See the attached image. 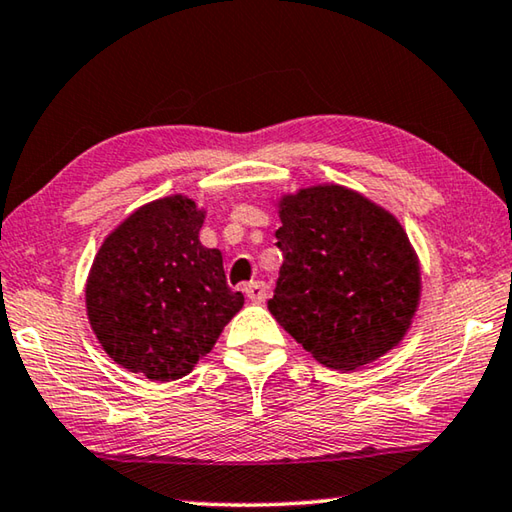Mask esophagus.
Wrapping results in <instances>:
<instances>
[{
  "label": "esophagus",
  "mask_w": 512,
  "mask_h": 512,
  "mask_svg": "<svg viewBox=\"0 0 512 512\" xmlns=\"http://www.w3.org/2000/svg\"><path fill=\"white\" fill-rule=\"evenodd\" d=\"M244 293L246 296L253 300V302H264L266 300V296H268V287L264 282H248V284H244Z\"/></svg>",
  "instance_id": "1"
}]
</instances>
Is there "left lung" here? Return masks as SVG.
<instances>
[{
	"label": "left lung",
	"mask_w": 512,
	"mask_h": 512,
	"mask_svg": "<svg viewBox=\"0 0 512 512\" xmlns=\"http://www.w3.org/2000/svg\"><path fill=\"white\" fill-rule=\"evenodd\" d=\"M280 266L268 311L318 363L357 370L393 350L420 302V264L400 221L341 185L277 203Z\"/></svg>",
	"instance_id": "obj_1"
}]
</instances>
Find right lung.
<instances>
[{"mask_svg":"<svg viewBox=\"0 0 512 512\" xmlns=\"http://www.w3.org/2000/svg\"><path fill=\"white\" fill-rule=\"evenodd\" d=\"M205 212L173 194L121 221L94 257L85 309L108 357L151 381L189 375L244 307L221 250L198 239Z\"/></svg>","mask_w":512,"mask_h":512,"instance_id":"obj_1","label":"right lung"}]
</instances>
